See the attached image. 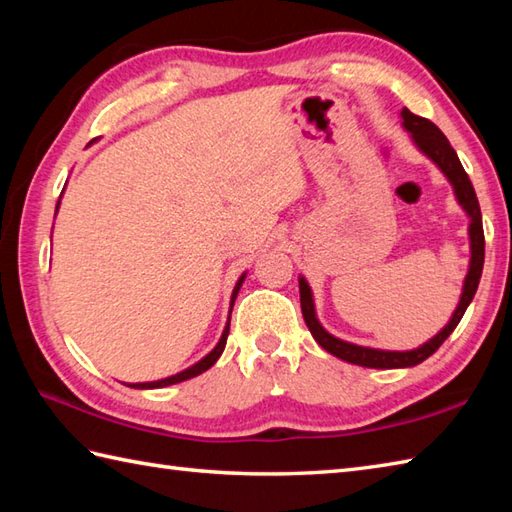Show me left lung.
Returning a JSON list of instances; mask_svg holds the SVG:
<instances>
[{"instance_id":"obj_1","label":"left lung","mask_w":512,"mask_h":512,"mask_svg":"<svg viewBox=\"0 0 512 512\" xmlns=\"http://www.w3.org/2000/svg\"><path fill=\"white\" fill-rule=\"evenodd\" d=\"M402 127L411 134L413 145H416L424 156H427L433 165H436L447 180L451 182L455 200L464 209V213L469 215V239H471V262H469V273L464 277V286H462V295L458 301V308L451 314L449 323L444 328L429 339L427 343H422L420 347H413V350L405 352H391V350H376V347H363L356 343H347L343 339H336L328 330L323 328L317 319V312H314V299H312V290L308 286V281L299 277V292H301V312L303 319H306V325L310 334L314 336L325 352L334 354L341 361H347L352 365H361V367H374V369H398V367H413L438 350V347L449 339V334L458 328L460 319L464 317L466 308L475 297V290L480 286V277H482V268H484V228H482V211H480V202H477V195L473 184L466 176V171L462 167V162L455 154V149L447 140L440 129L433 125L431 121L422 116L411 114L407 107H402Z\"/></svg>"}]
</instances>
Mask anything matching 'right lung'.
<instances>
[{
    "instance_id": "add662e5",
    "label": "right lung",
    "mask_w": 512,
    "mask_h": 512,
    "mask_svg": "<svg viewBox=\"0 0 512 512\" xmlns=\"http://www.w3.org/2000/svg\"><path fill=\"white\" fill-rule=\"evenodd\" d=\"M57 211H59V202H57ZM244 279H246V273L237 279V284H235V288H233L231 310H233V303H235L237 292H239V288H242V284H244ZM228 325H231V319H228L226 328H224V332H222V336H220V341H217V345L213 347V350H211L209 354H206L204 358H200V361L195 363V365L184 369V372H178V374H173V376H169V378H162V380H151V383H129L127 387H134V389H158V387H169V385L182 383V380H189V378H193V376H200L202 372H206V369L213 367L217 358L222 356L224 347H226V339H228Z\"/></svg>"
}]
</instances>
